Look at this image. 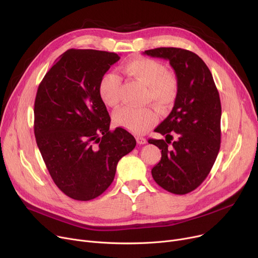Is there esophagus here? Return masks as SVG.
I'll list each match as a JSON object with an SVG mask.
<instances>
[{
  "label": "esophagus",
  "instance_id": "obj_1",
  "mask_svg": "<svg viewBox=\"0 0 258 258\" xmlns=\"http://www.w3.org/2000/svg\"><path fill=\"white\" fill-rule=\"evenodd\" d=\"M136 140H137V143L140 144V145L147 143V140H146L144 137H141V136H138V137L136 138Z\"/></svg>",
  "mask_w": 258,
  "mask_h": 258
}]
</instances>
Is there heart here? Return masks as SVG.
Returning <instances> with one entry per match:
<instances>
[{"label":"heart","instance_id":"b5f03b06","mask_svg":"<svg viewBox=\"0 0 258 258\" xmlns=\"http://www.w3.org/2000/svg\"><path fill=\"white\" fill-rule=\"evenodd\" d=\"M123 72L146 86L145 98L160 110H167L174 102L178 94V81L173 74L166 72L165 67L158 60L139 57L126 61ZM121 80L115 72L104 73L98 84L101 100L107 106H116L119 102ZM116 123L126 130L141 134L152 127L158 119L153 108L148 106L126 105L114 114Z\"/></svg>","mask_w":258,"mask_h":258}]
</instances>
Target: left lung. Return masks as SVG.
I'll list each match as a JSON object with an SVG mask.
<instances>
[{"mask_svg": "<svg viewBox=\"0 0 258 258\" xmlns=\"http://www.w3.org/2000/svg\"><path fill=\"white\" fill-rule=\"evenodd\" d=\"M143 54L168 60L178 81L172 111L155 130L165 136V140H148L162 150L152 175L165 190L186 195L207 178L218 157L220 95L208 67L196 53L181 48H157Z\"/></svg>", "mask_w": 258, "mask_h": 258, "instance_id": "obj_1", "label": "left lung"}]
</instances>
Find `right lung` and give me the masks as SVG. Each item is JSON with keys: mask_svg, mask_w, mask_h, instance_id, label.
I'll return each instance as SVG.
<instances>
[{"mask_svg": "<svg viewBox=\"0 0 258 258\" xmlns=\"http://www.w3.org/2000/svg\"><path fill=\"white\" fill-rule=\"evenodd\" d=\"M119 59L113 52L70 49L37 89L36 144L54 183L77 201L103 194L119 160L136 146L127 131L110 130L111 117L98 92L101 76Z\"/></svg>", "mask_w": 258, "mask_h": 258, "instance_id": "add662e5", "label": "right lung"}]
</instances>
